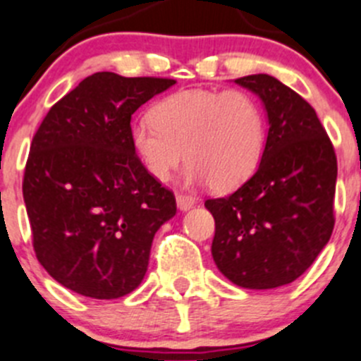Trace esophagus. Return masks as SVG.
<instances>
[{"label":"esophagus","mask_w":361,"mask_h":361,"mask_svg":"<svg viewBox=\"0 0 361 361\" xmlns=\"http://www.w3.org/2000/svg\"><path fill=\"white\" fill-rule=\"evenodd\" d=\"M193 205H195L193 197H190V195H183V193L177 195V207L180 209V211H188V209H191Z\"/></svg>","instance_id":"obj_1"}]
</instances>
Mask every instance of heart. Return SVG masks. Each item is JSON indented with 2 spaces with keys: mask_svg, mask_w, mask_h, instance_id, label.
<instances>
[{
  "mask_svg": "<svg viewBox=\"0 0 361 361\" xmlns=\"http://www.w3.org/2000/svg\"><path fill=\"white\" fill-rule=\"evenodd\" d=\"M266 138L260 102L235 88L175 92L131 131L133 149L156 180H168L186 150L188 183H209L216 191L234 190L252 177Z\"/></svg>",
  "mask_w": 361,
  "mask_h": 361,
  "instance_id": "heart-1",
  "label": "heart"
}]
</instances>
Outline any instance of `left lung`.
Masks as SVG:
<instances>
[{"label":"left lung","mask_w":361,"mask_h":361,"mask_svg":"<svg viewBox=\"0 0 361 361\" xmlns=\"http://www.w3.org/2000/svg\"><path fill=\"white\" fill-rule=\"evenodd\" d=\"M235 83L260 97L269 131L255 173L228 197L209 198L212 259L232 283L274 289L300 278L335 226L337 156L315 109L267 74Z\"/></svg>","instance_id":"8db88e82"}]
</instances>
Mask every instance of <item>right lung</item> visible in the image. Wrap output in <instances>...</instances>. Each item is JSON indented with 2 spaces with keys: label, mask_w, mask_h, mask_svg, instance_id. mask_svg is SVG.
<instances>
[{
  "label": "right lung",
  "mask_w": 361,
  "mask_h": 361,
  "mask_svg": "<svg viewBox=\"0 0 361 361\" xmlns=\"http://www.w3.org/2000/svg\"><path fill=\"white\" fill-rule=\"evenodd\" d=\"M177 81L95 72L47 111L33 136L23 197L33 250L67 289L95 300L133 293L175 197L136 156L131 116Z\"/></svg>",
  "instance_id": "1"
}]
</instances>
